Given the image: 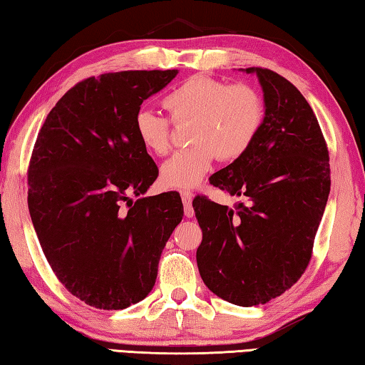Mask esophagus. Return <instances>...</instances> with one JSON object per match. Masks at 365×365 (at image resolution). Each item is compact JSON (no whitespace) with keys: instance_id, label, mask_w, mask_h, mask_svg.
<instances>
[{"instance_id":"1","label":"esophagus","mask_w":365,"mask_h":365,"mask_svg":"<svg viewBox=\"0 0 365 365\" xmlns=\"http://www.w3.org/2000/svg\"><path fill=\"white\" fill-rule=\"evenodd\" d=\"M182 201L185 207V215H187V217H193L195 209H193V205H191V201H193V193L187 190L182 191Z\"/></svg>"}]
</instances>
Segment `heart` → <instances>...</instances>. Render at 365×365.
<instances>
[{
  "label": "heart",
  "instance_id": "1",
  "mask_svg": "<svg viewBox=\"0 0 365 365\" xmlns=\"http://www.w3.org/2000/svg\"><path fill=\"white\" fill-rule=\"evenodd\" d=\"M163 106L175 123L191 122V148L175 153L160 168L168 188L187 190L200 183L215 159L235 160L248 153L265 119L264 98L245 83L195 76L164 96ZM135 133L154 156H165L172 145V122L153 110L140 109Z\"/></svg>",
  "mask_w": 365,
  "mask_h": 365
}]
</instances>
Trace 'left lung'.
<instances>
[{
	"mask_svg": "<svg viewBox=\"0 0 365 365\" xmlns=\"http://www.w3.org/2000/svg\"><path fill=\"white\" fill-rule=\"evenodd\" d=\"M265 119L248 153L209 182L242 197L233 209L197 196L196 262L206 287L232 304H265L304 274L330 193L329 150L306 98L285 77L248 67Z\"/></svg>",
	"mask_w": 365,
	"mask_h": 365,
	"instance_id": "obj_1",
	"label": "left lung"
}]
</instances>
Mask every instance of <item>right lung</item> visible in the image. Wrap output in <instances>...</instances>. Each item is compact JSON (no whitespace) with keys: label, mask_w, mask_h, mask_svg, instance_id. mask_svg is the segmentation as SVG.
I'll use <instances>...</instances> for the list:
<instances>
[{"label":"right lung","mask_w":365,"mask_h":365,"mask_svg":"<svg viewBox=\"0 0 365 365\" xmlns=\"http://www.w3.org/2000/svg\"><path fill=\"white\" fill-rule=\"evenodd\" d=\"M177 73L122 71L82 80L36 137L27 197L36 237L59 282L96 309L146 298L183 217L175 191L141 197L159 170L135 133L141 103Z\"/></svg>","instance_id":"1"}]
</instances>
